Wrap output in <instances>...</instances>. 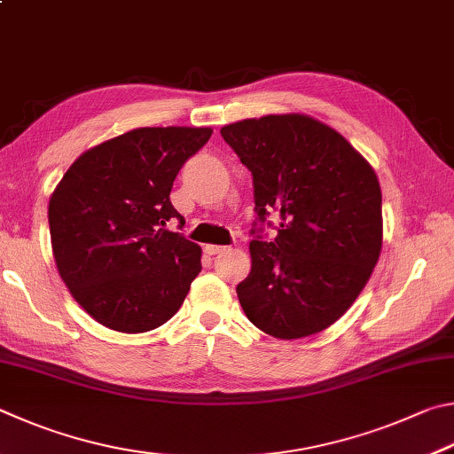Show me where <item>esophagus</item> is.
Here are the masks:
<instances>
[{
  "label": "esophagus",
  "instance_id": "esophagus-1",
  "mask_svg": "<svg viewBox=\"0 0 454 454\" xmlns=\"http://www.w3.org/2000/svg\"><path fill=\"white\" fill-rule=\"evenodd\" d=\"M227 247H223V245H205V253L207 255H217V253L225 251Z\"/></svg>",
  "mask_w": 454,
  "mask_h": 454
}]
</instances>
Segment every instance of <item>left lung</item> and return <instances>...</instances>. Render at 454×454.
I'll return each instance as SVG.
<instances>
[{
  "mask_svg": "<svg viewBox=\"0 0 454 454\" xmlns=\"http://www.w3.org/2000/svg\"><path fill=\"white\" fill-rule=\"evenodd\" d=\"M221 137L251 171L255 197L251 273L237 285L245 315L277 339L327 329L379 261L383 199L375 171L343 135L307 115L245 119L223 127ZM271 212L280 225L267 240Z\"/></svg>",
  "mask_w": 454,
  "mask_h": 454,
  "instance_id": "8db88e82",
  "label": "left lung"
}]
</instances>
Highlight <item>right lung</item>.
Masks as SVG:
<instances>
[{
  "mask_svg": "<svg viewBox=\"0 0 454 454\" xmlns=\"http://www.w3.org/2000/svg\"><path fill=\"white\" fill-rule=\"evenodd\" d=\"M209 127H141L93 147L50 199L53 257L71 295L121 333L157 329L201 271V247L167 229L183 221L171 187Z\"/></svg>",
  "mask_w": 454,
  "mask_h": 454,
  "instance_id": "right-lung-1",
  "label": "right lung"
}]
</instances>
